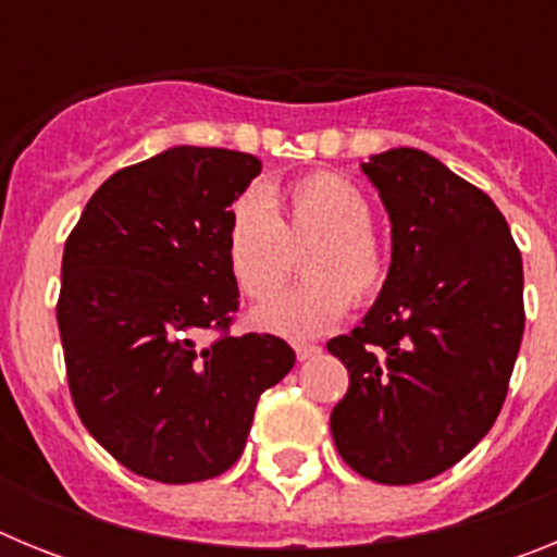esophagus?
Masks as SVG:
<instances>
[{"mask_svg":"<svg viewBox=\"0 0 557 557\" xmlns=\"http://www.w3.org/2000/svg\"><path fill=\"white\" fill-rule=\"evenodd\" d=\"M323 348L321 346H314V343H295V357L301 359V362H307V359L318 357Z\"/></svg>","mask_w":557,"mask_h":557,"instance_id":"1","label":"esophagus"}]
</instances>
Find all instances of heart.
Returning <instances> with one entry per match:
<instances>
[{
    "label": "heart",
    "mask_w": 557,
    "mask_h": 557,
    "mask_svg": "<svg viewBox=\"0 0 557 557\" xmlns=\"http://www.w3.org/2000/svg\"><path fill=\"white\" fill-rule=\"evenodd\" d=\"M371 223V200L332 172L239 195L225 223V264L245 298L268 301L278 293L293 250L308 245L298 256L307 278L256 309V326L289 339L318 337L343 321L351 298L362 304L382 293L391 259Z\"/></svg>",
    "instance_id": "heart-1"
}]
</instances>
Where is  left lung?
Listing matches in <instances>:
<instances>
[{
  "label": "left lung",
  "instance_id": "left-lung-1",
  "mask_svg": "<svg viewBox=\"0 0 557 557\" xmlns=\"http://www.w3.org/2000/svg\"><path fill=\"white\" fill-rule=\"evenodd\" d=\"M391 218L387 282L351 334L329 339L348 391L332 410L357 474L412 485L488 435L524 334L521 253L494 200L430 152L362 164Z\"/></svg>",
  "mask_w": 557,
  "mask_h": 557
}]
</instances>
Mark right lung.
Masks as SVG:
<instances>
[{
    "mask_svg": "<svg viewBox=\"0 0 557 557\" xmlns=\"http://www.w3.org/2000/svg\"><path fill=\"white\" fill-rule=\"evenodd\" d=\"M259 172L250 152L170 147L113 172L69 234L58 298L69 391L133 474L184 485L228 471L259 396L295 366L282 337L228 334L239 289L225 223Z\"/></svg>",
    "mask_w": 557,
    "mask_h": 557,
    "instance_id": "1",
    "label": "right lung"
}]
</instances>
